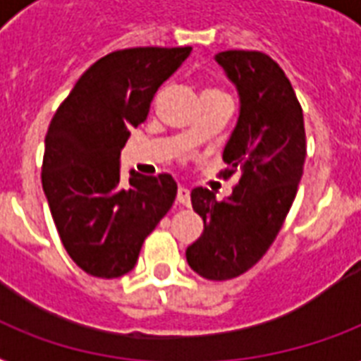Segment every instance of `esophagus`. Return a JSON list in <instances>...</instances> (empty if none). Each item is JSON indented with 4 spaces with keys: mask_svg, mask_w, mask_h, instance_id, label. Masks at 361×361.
<instances>
[{
    "mask_svg": "<svg viewBox=\"0 0 361 361\" xmlns=\"http://www.w3.org/2000/svg\"><path fill=\"white\" fill-rule=\"evenodd\" d=\"M176 200H178L181 206H189V204H191V191H189L187 187H180V189H178V197H176Z\"/></svg>",
    "mask_w": 361,
    "mask_h": 361,
    "instance_id": "esophagus-1",
    "label": "esophagus"
}]
</instances>
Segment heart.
Returning <instances> with one entry per match:
<instances>
[{"label": "heart", "mask_w": 361, "mask_h": 361, "mask_svg": "<svg viewBox=\"0 0 361 361\" xmlns=\"http://www.w3.org/2000/svg\"><path fill=\"white\" fill-rule=\"evenodd\" d=\"M215 93H221L219 90H215V87H208L206 92H204V95H215Z\"/></svg>", "instance_id": "obj_1"}]
</instances>
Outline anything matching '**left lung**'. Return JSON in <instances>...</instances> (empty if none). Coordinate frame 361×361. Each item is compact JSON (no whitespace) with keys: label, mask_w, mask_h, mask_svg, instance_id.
<instances>
[{"label":"left lung","mask_w":361,"mask_h":361,"mask_svg":"<svg viewBox=\"0 0 361 361\" xmlns=\"http://www.w3.org/2000/svg\"><path fill=\"white\" fill-rule=\"evenodd\" d=\"M215 59L240 93V118L223 152V174L240 172V181L221 202L209 189H192L204 232L185 257L204 279L226 281L251 269L277 238L307 146L302 106L277 61L257 50H226Z\"/></svg>","instance_id":"obj_1"}]
</instances>
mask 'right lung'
<instances>
[{
	"mask_svg": "<svg viewBox=\"0 0 361 361\" xmlns=\"http://www.w3.org/2000/svg\"><path fill=\"white\" fill-rule=\"evenodd\" d=\"M191 47L116 50L90 67L56 110L42 157V189L65 251L93 277L135 268L142 243L174 204L172 176L130 172L120 153L147 118L153 95Z\"/></svg>",
	"mask_w": 361,
	"mask_h": 361,
	"instance_id": "1",
	"label": "right lung"
}]
</instances>
